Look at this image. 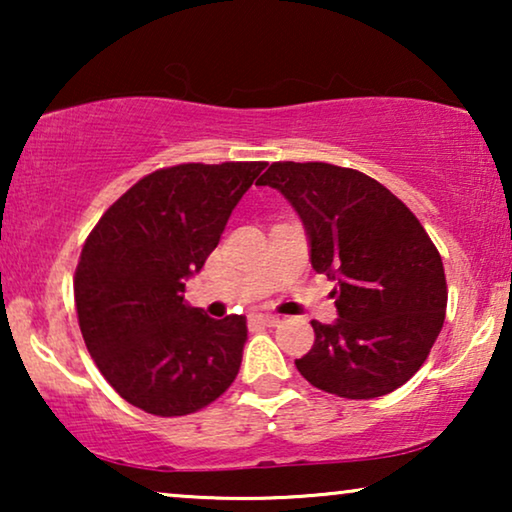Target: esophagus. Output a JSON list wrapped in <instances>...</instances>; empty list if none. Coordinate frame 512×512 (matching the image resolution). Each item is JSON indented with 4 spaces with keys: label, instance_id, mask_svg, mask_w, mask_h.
Returning <instances> with one entry per match:
<instances>
[{
    "label": "esophagus",
    "instance_id": "34e87169",
    "mask_svg": "<svg viewBox=\"0 0 512 512\" xmlns=\"http://www.w3.org/2000/svg\"><path fill=\"white\" fill-rule=\"evenodd\" d=\"M251 324L277 326L279 324V317H275V314H254V317H251Z\"/></svg>",
    "mask_w": 512,
    "mask_h": 512
}]
</instances>
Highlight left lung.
Returning a JSON list of instances; mask_svg holds the SVG:
<instances>
[{
  "mask_svg": "<svg viewBox=\"0 0 512 512\" xmlns=\"http://www.w3.org/2000/svg\"><path fill=\"white\" fill-rule=\"evenodd\" d=\"M256 186L277 188L303 219L310 261L338 284V319L312 321L296 368L312 387L377 398L422 368L445 321L447 282L436 244L380 181L328 163H272Z\"/></svg>",
  "mask_w": 512,
  "mask_h": 512,
  "instance_id": "8db88e82",
  "label": "left lung"
}]
</instances>
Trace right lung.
<instances>
[{
    "mask_svg": "<svg viewBox=\"0 0 512 512\" xmlns=\"http://www.w3.org/2000/svg\"><path fill=\"white\" fill-rule=\"evenodd\" d=\"M265 163H184L146 174L90 230L74 275L81 335L118 396L158 417L191 415L237 377L247 319L184 300Z\"/></svg>",
    "mask_w": 512,
    "mask_h": 512,
    "instance_id": "right-lung-1",
    "label": "right lung"
}]
</instances>
